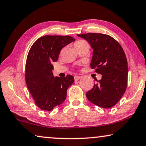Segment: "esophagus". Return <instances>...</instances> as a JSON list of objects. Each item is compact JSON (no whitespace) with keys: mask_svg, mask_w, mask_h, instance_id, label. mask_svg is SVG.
<instances>
[{"mask_svg":"<svg viewBox=\"0 0 146 146\" xmlns=\"http://www.w3.org/2000/svg\"><path fill=\"white\" fill-rule=\"evenodd\" d=\"M80 78H82V76H74V80H76V81L79 80Z\"/></svg>","mask_w":146,"mask_h":146,"instance_id":"obj_1","label":"esophagus"}]
</instances>
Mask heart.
<instances>
[{"label":"heart","instance_id":"1","mask_svg":"<svg viewBox=\"0 0 146 146\" xmlns=\"http://www.w3.org/2000/svg\"><path fill=\"white\" fill-rule=\"evenodd\" d=\"M83 43H85V41H82V40H80V41H78L76 42V43H74V45H80V44Z\"/></svg>","mask_w":146,"mask_h":146}]
</instances>
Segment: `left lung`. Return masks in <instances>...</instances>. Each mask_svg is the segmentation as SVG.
Instances as JSON below:
<instances>
[{
  "mask_svg": "<svg viewBox=\"0 0 146 146\" xmlns=\"http://www.w3.org/2000/svg\"><path fill=\"white\" fill-rule=\"evenodd\" d=\"M86 40L93 48L90 63L92 69L102 75L98 84L86 93L89 101L102 108L115 106L127 86L128 62L124 50L115 39L102 33L77 35Z\"/></svg>",
  "mask_w": 146,
  "mask_h": 146,
  "instance_id": "8db88e82",
  "label": "left lung"
}]
</instances>
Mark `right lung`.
Segmentation results:
<instances>
[{
  "label": "right lung",
  "mask_w": 146,
  "mask_h": 146,
  "mask_svg": "<svg viewBox=\"0 0 146 146\" xmlns=\"http://www.w3.org/2000/svg\"><path fill=\"white\" fill-rule=\"evenodd\" d=\"M74 41L68 35H45L29 50L26 64V85L35 104L42 110L51 111L62 104L67 90L74 82L72 75L54 77L52 64L58 60L61 49Z\"/></svg>",
  "instance_id": "add662e5"
}]
</instances>
